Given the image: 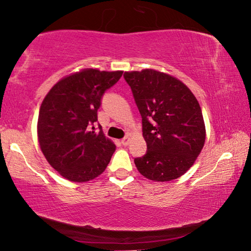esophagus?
<instances>
[{
	"instance_id": "obj_1",
	"label": "esophagus",
	"mask_w": 251,
	"mask_h": 251,
	"mask_svg": "<svg viewBox=\"0 0 251 251\" xmlns=\"http://www.w3.org/2000/svg\"><path fill=\"white\" fill-rule=\"evenodd\" d=\"M129 142H130V138H129L128 136L125 137V138H123L122 140H121V144H122L123 146H128Z\"/></svg>"
}]
</instances>
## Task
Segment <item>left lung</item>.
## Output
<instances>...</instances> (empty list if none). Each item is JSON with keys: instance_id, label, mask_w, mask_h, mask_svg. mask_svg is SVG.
Segmentation results:
<instances>
[{"instance_id": "8db88e82", "label": "left lung", "mask_w": 251, "mask_h": 251, "mask_svg": "<svg viewBox=\"0 0 251 251\" xmlns=\"http://www.w3.org/2000/svg\"><path fill=\"white\" fill-rule=\"evenodd\" d=\"M142 119L147 151L134 158L139 173L155 182L185 174L205 141L201 106L186 85L171 75L144 69L123 74Z\"/></svg>"}]
</instances>
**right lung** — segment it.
Listing matches in <instances>:
<instances>
[{
    "mask_svg": "<svg viewBox=\"0 0 251 251\" xmlns=\"http://www.w3.org/2000/svg\"><path fill=\"white\" fill-rule=\"evenodd\" d=\"M122 73L84 69L59 80L46 95L38 118V140L48 163L68 180L87 182L109 165L115 145L101 126H95L104 93Z\"/></svg>",
    "mask_w": 251,
    "mask_h": 251,
    "instance_id": "right-lung-1",
    "label": "right lung"
}]
</instances>
